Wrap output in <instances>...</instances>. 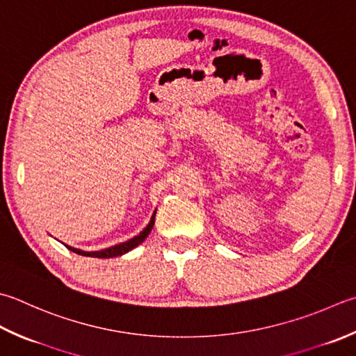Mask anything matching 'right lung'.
Here are the masks:
<instances>
[{
  "label": "right lung",
  "instance_id": "obj_1",
  "mask_svg": "<svg viewBox=\"0 0 356 356\" xmlns=\"http://www.w3.org/2000/svg\"><path fill=\"white\" fill-rule=\"evenodd\" d=\"M154 219H156V211L152 213L151 220L148 222V225H146L137 236H134V238H131V239H128V241L117 243V245H113V247H108V248H104V250H100V252H85V250L69 247V245H66V243H65V245H66V248H69V250H71V252H74V253H76V254L88 256V257H99V259H109V257L122 256V254H124V253L131 252V250H134L137 245H140V243H142L146 238H148V234L151 233L152 227H154Z\"/></svg>",
  "mask_w": 356,
  "mask_h": 356
}]
</instances>
